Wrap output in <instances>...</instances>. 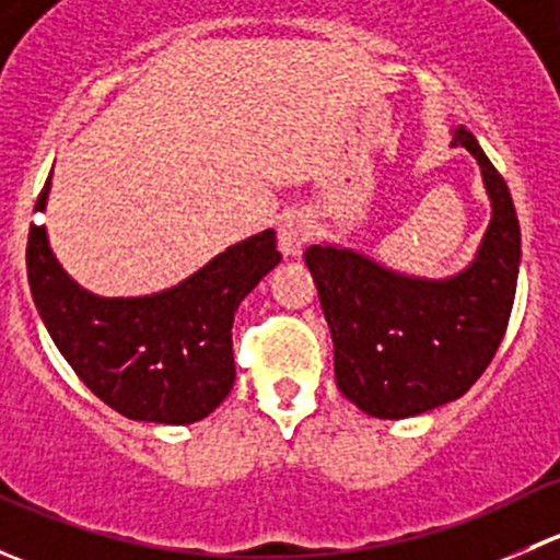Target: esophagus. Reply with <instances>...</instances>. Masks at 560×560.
<instances>
[{"label": "esophagus", "instance_id": "1", "mask_svg": "<svg viewBox=\"0 0 560 560\" xmlns=\"http://www.w3.org/2000/svg\"><path fill=\"white\" fill-rule=\"evenodd\" d=\"M314 235V224L308 213L292 211L279 222V246L284 254H301L303 244Z\"/></svg>", "mask_w": 560, "mask_h": 560}]
</instances>
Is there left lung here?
Here are the masks:
<instances>
[{
    "instance_id": "obj_1",
    "label": "left lung",
    "mask_w": 560,
    "mask_h": 560,
    "mask_svg": "<svg viewBox=\"0 0 560 560\" xmlns=\"http://www.w3.org/2000/svg\"><path fill=\"white\" fill-rule=\"evenodd\" d=\"M482 167L493 217L477 259L450 279H417L338 246L306 265L332 336L338 389L365 415L404 420L460 398L493 360L517 290L521 224L506 180L466 127L453 132Z\"/></svg>"
}]
</instances>
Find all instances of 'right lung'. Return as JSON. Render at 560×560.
I'll return each instance as SVG.
<instances>
[{"label": "right lung", "mask_w": 560, "mask_h": 560, "mask_svg": "<svg viewBox=\"0 0 560 560\" xmlns=\"http://www.w3.org/2000/svg\"><path fill=\"white\" fill-rule=\"evenodd\" d=\"M50 175L35 211H45ZM281 254L276 233L217 254L178 287L145 298H100L56 262L43 224L30 228L26 273L50 338L81 382L129 420L189 425L235 382L233 316Z\"/></svg>", "instance_id": "add662e5"}]
</instances>
